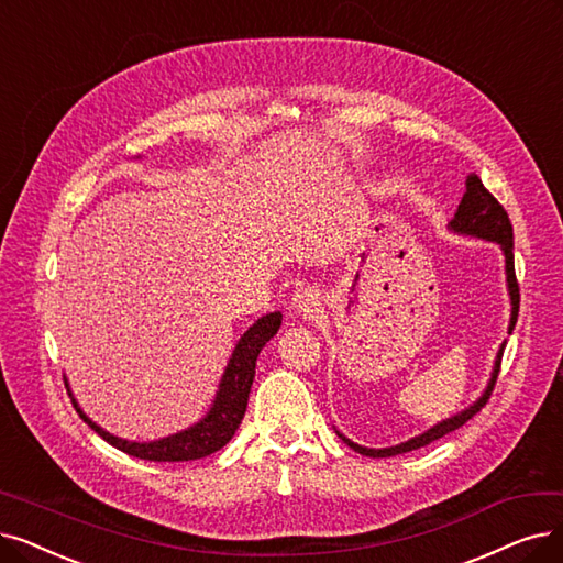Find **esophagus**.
I'll use <instances>...</instances> for the list:
<instances>
[{
    "label": "esophagus",
    "instance_id": "esophagus-1",
    "mask_svg": "<svg viewBox=\"0 0 563 563\" xmlns=\"http://www.w3.org/2000/svg\"><path fill=\"white\" fill-rule=\"evenodd\" d=\"M319 305H321V298L317 288H300L298 294L290 298V311L300 319H311L313 313L319 311Z\"/></svg>",
    "mask_w": 563,
    "mask_h": 563
}]
</instances>
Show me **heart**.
Segmentation results:
<instances>
[{
	"mask_svg": "<svg viewBox=\"0 0 563 563\" xmlns=\"http://www.w3.org/2000/svg\"><path fill=\"white\" fill-rule=\"evenodd\" d=\"M252 267V261L250 263H244V269H250Z\"/></svg>",
	"mask_w": 563,
	"mask_h": 563,
	"instance_id": "b5f03b06",
	"label": "heart"
}]
</instances>
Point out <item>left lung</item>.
<instances>
[{"label":"left lung","mask_w":563,"mask_h":563,"mask_svg":"<svg viewBox=\"0 0 563 563\" xmlns=\"http://www.w3.org/2000/svg\"><path fill=\"white\" fill-rule=\"evenodd\" d=\"M464 185H466V191H464V196L460 200L455 217L448 221V231L457 233V235H466V238H478V240H487V242H497L501 246L504 258H506V286H508V298H510V321H508V334H510L515 323H517V311H520V286H517V279H515V256H512V227H510V219H508L506 210L499 206V200L494 198L483 187L481 177L476 173H471L466 177ZM504 349H506V342L499 346L497 357H494V367L489 372V380H487L483 395L474 404H468V407L462 409L460 413L432 424L427 432H422V434H418V437H413L409 441H404V443L390 445V448L360 445V443L351 441L349 437H344L340 430H334L336 437H340L349 448H353V451L360 453V455H367V457H393V455H401V453H409V451H418V448H422L427 443H432V441H437V439H441L445 434L460 430V427L466 420L474 418L487 404V399H489V395L494 390V384H497Z\"/></svg>","instance_id":"left-lung-1"}]
</instances>
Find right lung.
Segmentation results:
<instances>
[{"mask_svg": "<svg viewBox=\"0 0 563 563\" xmlns=\"http://www.w3.org/2000/svg\"><path fill=\"white\" fill-rule=\"evenodd\" d=\"M279 325H282V311H269L254 325H250V330L240 336L229 357V365L221 374L219 388L214 393L208 413L183 432H175L154 441H126L106 432L101 424H97L92 418H89L78 407L76 397L69 390L71 401L76 411L80 413V418L92 427L99 437H103L110 445H115L118 451L126 455L150 460V462H189V460L208 457L217 453L219 448L227 445L238 432V427L246 411V401H250V390L256 374V357L261 349L277 334Z\"/></svg>", "mask_w": 563, "mask_h": 563, "instance_id": "1", "label": "right lung"}]
</instances>
